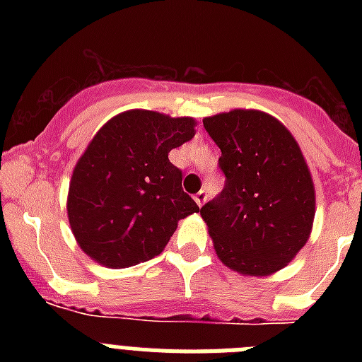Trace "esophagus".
Listing matches in <instances>:
<instances>
[{
  "mask_svg": "<svg viewBox=\"0 0 362 362\" xmlns=\"http://www.w3.org/2000/svg\"><path fill=\"white\" fill-rule=\"evenodd\" d=\"M206 197H209V194H206V190H201V192H197L196 196H194V199H196V203L199 204V206H203L204 201H206Z\"/></svg>",
  "mask_w": 362,
  "mask_h": 362,
  "instance_id": "esophagus-1",
  "label": "esophagus"
}]
</instances>
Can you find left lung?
Instances as JSON below:
<instances>
[{"instance_id": "left-lung-1", "label": "left lung", "mask_w": 362, "mask_h": 362, "mask_svg": "<svg viewBox=\"0 0 362 362\" xmlns=\"http://www.w3.org/2000/svg\"><path fill=\"white\" fill-rule=\"evenodd\" d=\"M221 148L225 188L201 209L217 257L246 276H268L296 257L315 216L312 175L276 117L232 110L203 119Z\"/></svg>"}]
</instances>
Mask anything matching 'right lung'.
<instances>
[{
	"label": "right lung",
	"instance_id": "add662e5",
	"mask_svg": "<svg viewBox=\"0 0 362 362\" xmlns=\"http://www.w3.org/2000/svg\"><path fill=\"white\" fill-rule=\"evenodd\" d=\"M192 117L129 110L99 130L74 168L69 221L86 255L110 268L163 252L177 221L199 212L168 152L190 141Z\"/></svg>",
	"mask_w": 362,
	"mask_h": 362
}]
</instances>
